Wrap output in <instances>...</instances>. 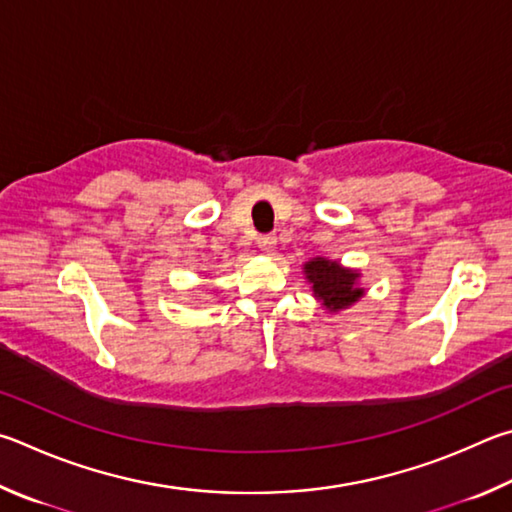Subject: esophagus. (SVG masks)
Segmentation results:
<instances>
[{"mask_svg":"<svg viewBox=\"0 0 512 512\" xmlns=\"http://www.w3.org/2000/svg\"><path fill=\"white\" fill-rule=\"evenodd\" d=\"M256 245L261 247L263 251H272L276 245V236L274 233H261V236L256 238Z\"/></svg>","mask_w":512,"mask_h":512,"instance_id":"obj_1","label":"esophagus"}]
</instances>
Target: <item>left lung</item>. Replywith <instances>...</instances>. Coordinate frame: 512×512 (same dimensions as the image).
Returning <instances> with one entry per match:
<instances>
[{
	"label": "left lung",
	"mask_w": 512,
	"mask_h": 512,
	"mask_svg": "<svg viewBox=\"0 0 512 512\" xmlns=\"http://www.w3.org/2000/svg\"><path fill=\"white\" fill-rule=\"evenodd\" d=\"M308 281L312 283L315 297L324 301L328 310H342L362 297L364 290L357 288V272L344 270L337 263L315 258L306 265Z\"/></svg>",
	"instance_id": "8db88e82"
}]
</instances>
